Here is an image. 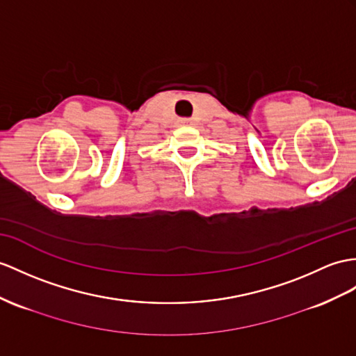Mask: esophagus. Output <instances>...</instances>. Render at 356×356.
I'll return each mask as SVG.
<instances>
[{
    "instance_id": "obj_1",
    "label": "esophagus",
    "mask_w": 356,
    "mask_h": 356,
    "mask_svg": "<svg viewBox=\"0 0 356 356\" xmlns=\"http://www.w3.org/2000/svg\"><path fill=\"white\" fill-rule=\"evenodd\" d=\"M181 124H183V125H190V124H192V120H190V119H181Z\"/></svg>"
}]
</instances>
